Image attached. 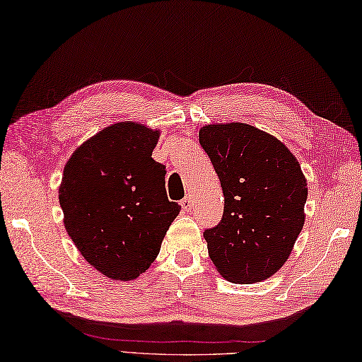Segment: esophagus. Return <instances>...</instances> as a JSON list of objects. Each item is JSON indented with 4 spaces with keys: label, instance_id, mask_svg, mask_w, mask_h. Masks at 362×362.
Wrapping results in <instances>:
<instances>
[{
    "label": "esophagus",
    "instance_id": "obj_1",
    "mask_svg": "<svg viewBox=\"0 0 362 362\" xmlns=\"http://www.w3.org/2000/svg\"><path fill=\"white\" fill-rule=\"evenodd\" d=\"M181 207L184 209V210H192V207H193V201H192V198L190 197H186L184 198L182 201H181Z\"/></svg>",
    "mask_w": 362,
    "mask_h": 362
}]
</instances>
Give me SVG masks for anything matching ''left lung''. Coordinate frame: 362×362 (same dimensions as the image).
I'll use <instances>...</instances> for the list:
<instances>
[{
  "mask_svg": "<svg viewBox=\"0 0 362 362\" xmlns=\"http://www.w3.org/2000/svg\"><path fill=\"white\" fill-rule=\"evenodd\" d=\"M199 143L221 181L224 215L204 232L210 259L230 283L253 284L284 266L305 221L307 180L296 156L245 122H215Z\"/></svg>",
  "mask_w": 362,
  "mask_h": 362,
  "instance_id": "8db88e82",
  "label": "left lung"
}]
</instances>
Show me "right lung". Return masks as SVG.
I'll use <instances>...</instances> for the list:
<instances>
[{"instance_id": "right-lung-1", "label": "right lung", "mask_w": 362, "mask_h": 362, "mask_svg": "<svg viewBox=\"0 0 362 362\" xmlns=\"http://www.w3.org/2000/svg\"><path fill=\"white\" fill-rule=\"evenodd\" d=\"M160 135L141 122H115L64 165L58 197L66 230L84 259L115 281L151 267L181 210L167 198L165 167L152 158Z\"/></svg>"}]
</instances>
